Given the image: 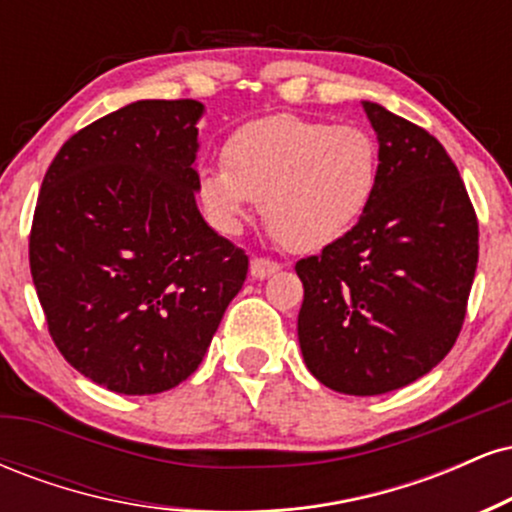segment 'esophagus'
<instances>
[{
    "label": "esophagus",
    "instance_id": "esophagus-1",
    "mask_svg": "<svg viewBox=\"0 0 512 512\" xmlns=\"http://www.w3.org/2000/svg\"><path fill=\"white\" fill-rule=\"evenodd\" d=\"M250 272H252V276H255V279H267V276L279 272V262L267 260V257H252Z\"/></svg>",
    "mask_w": 512,
    "mask_h": 512
}]
</instances>
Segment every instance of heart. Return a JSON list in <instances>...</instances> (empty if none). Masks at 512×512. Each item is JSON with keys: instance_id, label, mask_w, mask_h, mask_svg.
Returning a JSON list of instances; mask_svg holds the SVG:
<instances>
[{"instance_id": "b5f03b06", "label": "heart", "mask_w": 512, "mask_h": 512, "mask_svg": "<svg viewBox=\"0 0 512 512\" xmlns=\"http://www.w3.org/2000/svg\"><path fill=\"white\" fill-rule=\"evenodd\" d=\"M223 168L199 175V202L216 226L236 231L264 202L269 231L308 252L342 238L378 187V144L361 127L279 113L226 139Z\"/></svg>"}]
</instances>
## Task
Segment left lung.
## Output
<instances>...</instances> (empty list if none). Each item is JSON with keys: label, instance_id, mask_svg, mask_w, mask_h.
<instances>
[{"label": "left lung", "instance_id": "1", "mask_svg": "<svg viewBox=\"0 0 512 512\" xmlns=\"http://www.w3.org/2000/svg\"><path fill=\"white\" fill-rule=\"evenodd\" d=\"M378 187L363 216L303 281L305 366L344 395H383L436 368L455 346L479 262V221L443 144L378 103Z\"/></svg>", "mask_w": 512, "mask_h": 512}]
</instances>
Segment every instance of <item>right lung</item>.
I'll return each mask as SVG.
<instances>
[{"label": "right lung", "mask_w": 512, "mask_h": 512, "mask_svg": "<svg viewBox=\"0 0 512 512\" xmlns=\"http://www.w3.org/2000/svg\"><path fill=\"white\" fill-rule=\"evenodd\" d=\"M202 110L137 101L91 122L52 158L35 204L28 257L52 342L120 395L190 378L248 274L195 202Z\"/></svg>", "instance_id": "add662e5"}]
</instances>
